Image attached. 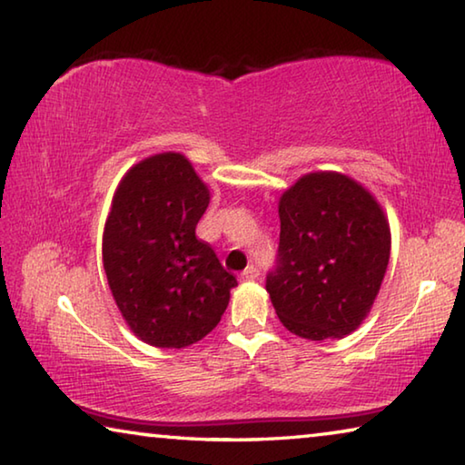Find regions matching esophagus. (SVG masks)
Returning <instances> with one entry per match:
<instances>
[{
  "instance_id": "obj_1",
  "label": "esophagus",
  "mask_w": 465,
  "mask_h": 465,
  "mask_svg": "<svg viewBox=\"0 0 465 465\" xmlns=\"http://www.w3.org/2000/svg\"><path fill=\"white\" fill-rule=\"evenodd\" d=\"M258 274H261V271H258L254 264H250L248 269L242 272V281H256V279H258Z\"/></svg>"
}]
</instances>
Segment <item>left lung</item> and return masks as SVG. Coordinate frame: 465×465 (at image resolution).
I'll return each mask as SVG.
<instances>
[{"mask_svg": "<svg viewBox=\"0 0 465 465\" xmlns=\"http://www.w3.org/2000/svg\"><path fill=\"white\" fill-rule=\"evenodd\" d=\"M279 219L266 291L281 324L308 341L355 332L388 271L391 233L381 204L355 178L310 172L281 194Z\"/></svg>", "mask_w": 465, "mask_h": 465, "instance_id": "left-lung-1", "label": "left lung"}]
</instances>
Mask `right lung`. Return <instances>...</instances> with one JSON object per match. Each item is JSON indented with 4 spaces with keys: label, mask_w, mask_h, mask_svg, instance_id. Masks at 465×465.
Listing matches in <instances>:
<instances>
[{
    "label": "right lung",
    "mask_w": 465,
    "mask_h": 465,
    "mask_svg": "<svg viewBox=\"0 0 465 465\" xmlns=\"http://www.w3.org/2000/svg\"><path fill=\"white\" fill-rule=\"evenodd\" d=\"M209 201V186L176 152L141 160L114 191L102 235L108 287L133 334L157 349L207 336L238 285L194 233Z\"/></svg>",
    "instance_id": "1"
}]
</instances>
